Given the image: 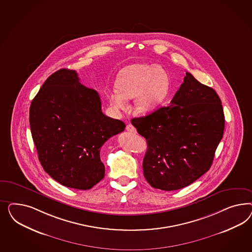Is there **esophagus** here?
Wrapping results in <instances>:
<instances>
[{
    "mask_svg": "<svg viewBox=\"0 0 252 252\" xmlns=\"http://www.w3.org/2000/svg\"><path fill=\"white\" fill-rule=\"evenodd\" d=\"M126 130H127V131H129L131 133H134V134H136V133H137V129H136L132 125H130V124L126 126Z\"/></svg>",
    "mask_w": 252,
    "mask_h": 252,
    "instance_id": "34e87169",
    "label": "esophagus"
}]
</instances>
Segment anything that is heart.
I'll return each mask as SVG.
<instances>
[{"instance_id":"obj_1","label":"heart","mask_w":252,"mask_h":252,"mask_svg":"<svg viewBox=\"0 0 252 252\" xmlns=\"http://www.w3.org/2000/svg\"><path fill=\"white\" fill-rule=\"evenodd\" d=\"M169 77L158 64L135 63L126 66L116 78V88L108 92V99L116 111L127 108L128 99H134L140 113L156 110L164 101L169 92Z\"/></svg>"}]
</instances>
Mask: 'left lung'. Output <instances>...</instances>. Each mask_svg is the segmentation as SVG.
I'll return each mask as SVG.
<instances>
[{"label":"left lung","mask_w":252,"mask_h":252,"mask_svg":"<svg viewBox=\"0 0 252 252\" xmlns=\"http://www.w3.org/2000/svg\"><path fill=\"white\" fill-rule=\"evenodd\" d=\"M147 140L146 180L154 189L177 190L210 169L224 129L221 99L214 89L186 73L169 106L133 118Z\"/></svg>","instance_id":"1"}]
</instances>
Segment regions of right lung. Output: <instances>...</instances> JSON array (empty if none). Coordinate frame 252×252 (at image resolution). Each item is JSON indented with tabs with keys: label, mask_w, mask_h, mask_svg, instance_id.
Returning a JSON list of instances; mask_svg holds the SVG:
<instances>
[{
	"label": "right lung",
	"mask_w": 252,
	"mask_h": 252,
	"mask_svg": "<svg viewBox=\"0 0 252 252\" xmlns=\"http://www.w3.org/2000/svg\"><path fill=\"white\" fill-rule=\"evenodd\" d=\"M31 135L46 173L64 187L90 189L104 177L100 148L125 123L103 115L99 93L63 68L46 79L30 109Z\"/></svg>",
	"instance_id": "add662e5"
}]
</instances>
